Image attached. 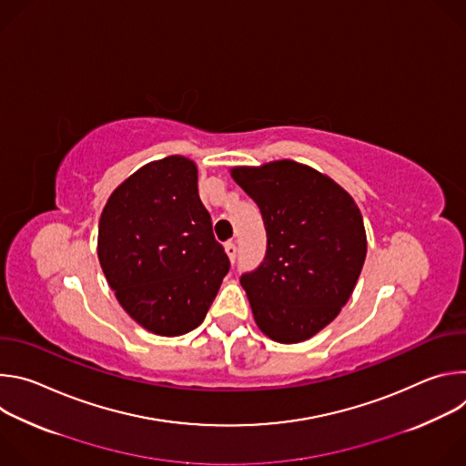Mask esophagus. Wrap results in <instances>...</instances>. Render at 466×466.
<instances>
[{"label": "esophagus", "mask_w": 466, "mask_h": 466, "mask_svg": "<svg viewBox=\"0 0 466 466\" xmlns=\"http://www.w3.org/2000/svg\"><path fill=\"white\" fill-rule=\"evenodd\" d=\"M225 250H227V254H228V259L234 263V261H236V252H238V248H236V243H234V241H228V243H225Z\"/></svg>", "instance_id": "1"}]
</instances>
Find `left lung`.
Listing matches in <instances>:
<instances>
[{
	"instance_id": "1",
	"label": "left lung",
	"mask_w": 466,
	"mask_h": 466,
	"mask_svg": "<svg viewBox=\"0 0 466 466\" xmlns=\"http://www.w3.org/2000/svg\"><path fill=\"white\" fill-rule=\"evenodd\" d=\"M230 173L268 232L263 261L239 279L254 320L273 341H306L356 288L367 256L361 212L338 182L293 160Z\"/></svg>"
}]
</instances>
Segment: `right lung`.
<instances>
[{
	"instance_id": "1",
	"label": "right lung",
	"mask_w": 466,
	"mask_h": 466,
	"mask_svg": "<svg viewBox=\"0 0 466 466\" xmlns=\"http://www.w3.org/2000/svg\"><path fill=\"white\" fill-rule=\"evenodd\" d=\"M97 256L123 309L157 336H182L207 317L230 269L198 198L189 158L151 162L103 208Z\"/></svg>"
}]
</instances>
